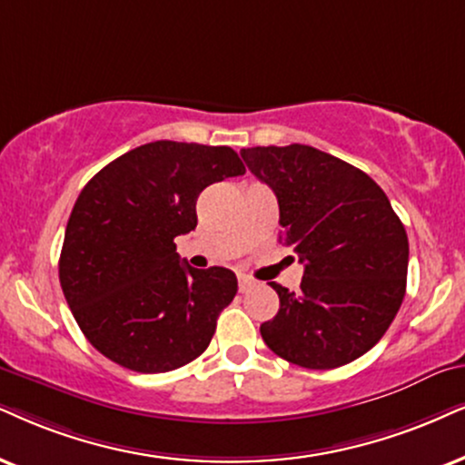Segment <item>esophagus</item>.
<instances>
[{
  "instance_id": "obj_1",
  "label": "esophagus",
  "mask_w": 465,
  "mask_h": 465,
  "mask_svg": "<svg viewBox=\"0 0 465 465\" xmlns=\"http://www.w3.org/2000/svg\"><path fill=\"white\" fill-rule=\"evenodd\" d=\"M252 285H255V281L249 279V276H244V274L238 276V290L240 292H249Z\"/></svg>"
}]
</instances>
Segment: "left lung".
Here are the masks:
<instances>
[{
  "label": "left lung",
  "mask_w": 465,
  "mask_h": 465,
  "mask_svg": "<svg viewBox=\"0 0 465 465\" xmlns=\"http://www.w3.org/2000/svg\"><path fill=\"white\" fill-rule=\"evenodd\" d=\"M240 156L274 191L281 242L304 263L298 292L270 283L281 304L262 324V339L304 369L356 361L384 337L403 302V223L367 173L311 145L246 148Z\"/></svg>",
  "instance_id": "8db88e82"
}]
</instances>
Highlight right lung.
Masks as SVG:
<instances>
[{"mask_svg":"<svg viewBox=\"0 0 465 465\" xmlns=\"http://www.w3.org/2000/svg\"><path fill=\"white\" fill-rule=\"evenodd\" d=\"M246 172L227 145L152 141L87 182L70 213L60 283L85 339L120 367L164 373L203 354L233 301L232 270L191 268L175 236L205 186Z\"/></svg>","mask_w":465,"mask_h":465,"instance_id":"add662e5","label":"right lung"}]
</instances>
